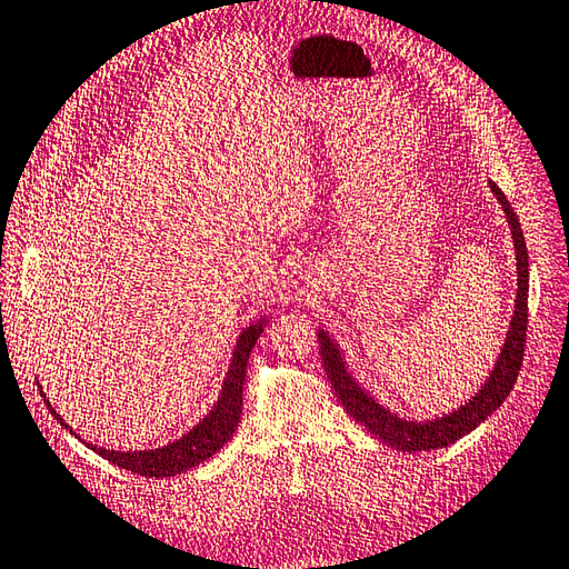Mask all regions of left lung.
Instances as JSON below:
<instances>
[{"instance_id": "1", "label": "left lung", "mask_w": 569, "mask_h": 569, "mask_svg": "<svg viewBox=\"0 0 569 569\" xmlns=\"http://www.w3.org/2000/svg\"><path fill=\"white\" fill-rule=\"evenodd\" d=\"M488 184H491V192L496 194L498 204L503 207L510 233H513L518 288L516 310L513 318H510L503 348H500L493 370L488 372L486 382L481 385V389H476V395H471V399H466L461 407L451 409L449 415L431 417L425 421L399 417L397 411L377 402V399L355 380L348 360H345V352L340 350V345L330 338V332L318 330L322 367H326L328 382L332 385V392L338 395L345 411H348L355 421H360L365 429H370L372 437L382 439L389 447H395L399 451H431L459 441L506 402V397L510 395V389H513L518 380L528 330V249L513 207H510L506 194L500 192V187L496 182L488 180Z\"/></svg>"}]
</instances>
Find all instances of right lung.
I'll list each match as a JSON object with an SVG mask.
<instances>
[{
	"label": "right lung",
	"mask_w": 569,
	"mask_h": 569,
	"mask_svg": "<svg viewBox=\"0 0 569 569\" xmlns=\"http://www.w3.org/2000/svg\"><path fill=\"white\" fill-rule=\"evenodd\" d=\"M266 322H269V318L261 316L259 320L249 322V326L241 330L237 348H233V355H231L224 385H221V392L217 397L214 407H211L209 415L199 421L197 427L189 429L184 437L170 441L167 447L144 449V451H116V449L93 447V443H86V447H91L98 456H103L106 461L120 466V469L132 471L138 476H154V478L184 473L187 469H192V466L207 461L209 456H214L221 447H224L239 427L241 409H243L241 395H243V380H247V362L256 340L261 338ZM39 392L43 397V402H47V407L51 409L41 385H39ZM51 415L66 431H71L76 439H81L69 425H66L61 415H56V409H51Z\"/></svg>",
	"instance_id": "obj_1"
}]
</instances>
